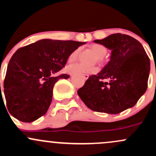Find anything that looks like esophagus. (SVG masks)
<instances>
[{"label":"esophagus","mask_w":156,"mask_h":156,"mask_svg":"<svg viewBox=\"0 0 156 156\" xmlns=\"http://www.w3.org/2000/svg\"><path fill=\"white\" fill-rule=\"evenodd\" d=\"M88 76H88V74H83V77L84 78V80H88Z\"/></svg>","instance_id":"34e87169"}]
</instances>
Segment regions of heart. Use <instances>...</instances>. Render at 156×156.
Masks as SVG:
<instances>
[{
    "label": "heart",
    "instance_id": "obj_1",
    "mask_svg": "<svg viewBox=\"0 0 156 156\" xmlns=\"http://www.w3.org/2000/svg\"><path fill=\"white\" fill-rule=\"evenodd\" d=\"M91 50L96 53L97 57H98V60L99 62L102 61V58L106 55L107 49L105 46L100 44H94L91 46ZM80 49L77 48L75 51H73L71 54L68 56V62H73L76 60L78 57V55L80 53ZM66 71L69 73L71 74H80V73H96L98 71V68H85V67L79 64H73L68 65L66 67Z\"/></svg>",
    "mask_w": 156,
    "mask_h": 156
}]
</instances>
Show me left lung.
I'll list each match as a JSON object with an SVG mask.
<instances>
[{"label":"left lung","instance_id":"1","mask_svg":"<svg viewBox=\"0 0 156 156\" xmlns=\"http://www.w3.org/2000/svg\"><path fill=\"white\" fill-rule=\"evenodd\" d=\"M94 42L112 51L110 61L88 77L78 95L95 112L116 115L132 108L147 88L150 62L144 48L138 40L121 33Z\"/></svg>","mask_w":156,"mask_h":156}]
</instances>
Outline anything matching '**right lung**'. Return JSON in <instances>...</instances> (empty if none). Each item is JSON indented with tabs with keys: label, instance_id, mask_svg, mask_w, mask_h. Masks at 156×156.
<instances>
[{
	"label": "right lung",
	"instance_id": "add662e5",
	"mask_svg": "<svg viewBox=\"0 0 156 156\" xmlns=\"http://www.w3.org/2000/svg\"><path fill=\"white\" fill-rule=\"evenodd\" d=\"M85 43L44 38L18 49L9 60L4 83L9 113L25 123L44 115L55 83L70 76L53 75L65 67L72 52Z\"/></svg>",
	"mask_w": 156,
	"mask_h": 156
}]
</instances>
